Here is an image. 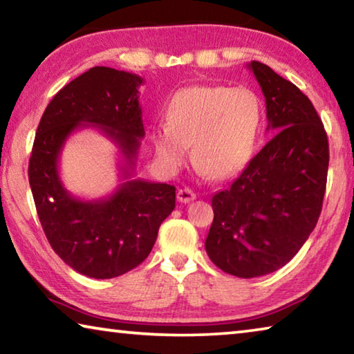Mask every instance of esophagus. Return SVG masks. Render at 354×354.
I'll return each instance as SVG.
<instances>
[{"label":"esophagus","instance_id":"esophagus-1","mask_svg":"<svg viewBox=\"0 0 354 354\" xmlns=\"http://www.w3.org/2000/svg\"><path fill=\"white\" fill-rule=\"evenodd\" d=\"M176 198L179 203H190L196 198V194H194L190 189H179Z\"/></svg>","mask_w":354,"mask_h":354}]
</instances>
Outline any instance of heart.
Returning a JSON list of instances; mask_svg holds the SVG:
<instances>
[{"mask_svg":"<svg viewBox=\"0 0 354 354\" xmlns=\"http://www.w3.org/2000/svg\"><path fill=\"white\" fill-rule=\"evenodd\" d=\"M167 123L151 131L156 158L176 169L187 158L212 179L243 170L253 158L263 124V103L250 87L194 86L176 92Z\"/></svg>","mask_w":354,"mask_h":354,"instance_id":"1","label":"heart"}]
</instances>
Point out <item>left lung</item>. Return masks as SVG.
Segmentation results:
<instances>
[{"label": "left lung", "mask_w": 354, "mask_h": 354, "mask_svg": "<svg viewBox=\"0 0 354 354\" xmlns=\"http://www.w3.org/2000/svg\"><path fill=\"white\" fill-rule=\"evenodd\" d=\"M277 133L230 187L212 196L206 253L237 278L284 267L320 217L329 164L328 137L310 100L266 64L250 62Z\"/></svg>", "instance_id": "obj_1"}]
</instances>
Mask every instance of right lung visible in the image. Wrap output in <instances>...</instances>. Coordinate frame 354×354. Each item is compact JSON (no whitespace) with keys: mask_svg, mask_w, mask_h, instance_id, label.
Returning a JSON list of instances; mask_svg holds the SVG:
<instances>
[{"mask_svg":"<svg viewBox=\"0 0 354 354\" xmlns=\"http://www.w3.org/2000/svg\"><path fill=\"white\" fill-rule=\"evenodd\" d=\"M142 84L123 70H87L55 95L34 139L28 175L41 227L57 256L88 278H115L142 263L175 209V185L134 178L145 136ZM84 127L101 130L122 154L120 184L98 201L73 197L58 175L64 142Z\"/></svg>","mask_w":354,"mask_h":354,"instance_id":"right-lung-1","label":"right lung"}]
</instances>
